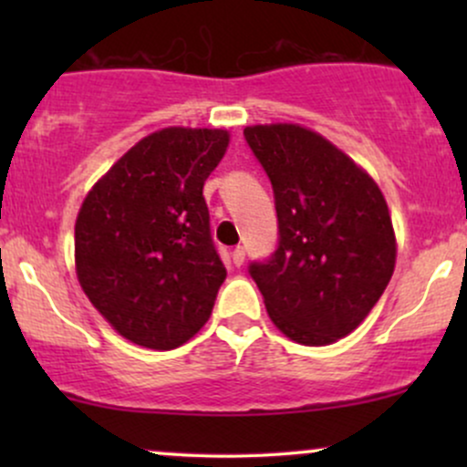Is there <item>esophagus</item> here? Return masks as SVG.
<instances>
[{
	"label": "esophagus",
	"instance_id": "obj_1",
	"mask_svg": "<svg viewBox=\"0 0 467 467\" xmlns=\"http://www.w3.org/2000/svg\"><path fill=\"white\" fill-rule=\"evenodd\" d=\"M244 261H245V250L241 248V245H237V248L233 250V264L241 267V265H244Z\"/></svg>",
	"mask_w": 467,
	"mask_h": 467
}]
</instances>
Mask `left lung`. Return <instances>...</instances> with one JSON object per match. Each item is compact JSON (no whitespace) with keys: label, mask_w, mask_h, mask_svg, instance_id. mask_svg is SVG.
Here are the masks:
<instances>
[{"label":"left lung","mask_w":467,"mask_h":467,"mask_svg":"<svg viewBox=\"0 0 467 467\" xmlns=\"http://www.w3.org/2000/svg\"><path fill=\"white\" fill-rule=\"evenodd\" d=\"M244 136L272 182L281 234L250 275L281 334L331 345L367 318L393 276L387 200L360 164L307 127L252 125Z\"/></svg>","instance_id":"obj_1"}]
</instances>
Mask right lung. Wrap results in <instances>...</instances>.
Wrapping results in <instances>:
<instances>
[{"mask_svg":"<svg viewBox=\"0 0 467 467\" xmlns=\"http://www.w3.org/2000/svg\"><path fill=\"white\" fill-rule=\"evenodd\" d=\"M226 130L164 127L122 155L85 195L74 265L85 296L133 345L169 351L211 318L226 267L211 239L203 182Z\"/></svg>","mask_w":467,"mask_h":467,"instance_id":"add662e5","label":"right lung"}]
</instances>
